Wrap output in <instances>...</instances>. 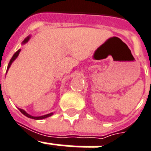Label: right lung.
Wrapping results in <instances>:
<instances>
[{
  "label": "right lung",
  "mask_w": 151,
  "mask_h": 151,
  "mask_svg": "<svg viewBox=\"0 0 151 151\" xmlns=\"http://www.w3.org/2000/svg\"><path fill=\"white\" fill-rule=\"evenodd\" d=\"M30 38H31V35H29V36H27L26 39H24V40L22 42V44L24 45L25 44V43H27L28 41H29L30 40ZM20 49H19V50H17V52L15 53L14 55H13V56H12V58H11V60L9 61V65H8V68H7V72H8V70H9V69L10 68V66H11L12 65V63H13L15 60H16V58H17V57H18V55H19V52H20ZM6 72V73H7ZM19 110L20 111V112H21L22 114H24V115L25 116H27L28 117V118H31V119H45V118H47V117L50 116H52L53 112H51V113H49V114H47V115H44V116H32V115H30V114L27 113L26 111L24 110V109H19Z\"/></svg>",
  "instance_id": "right-lung-1"
}]
</instances>
